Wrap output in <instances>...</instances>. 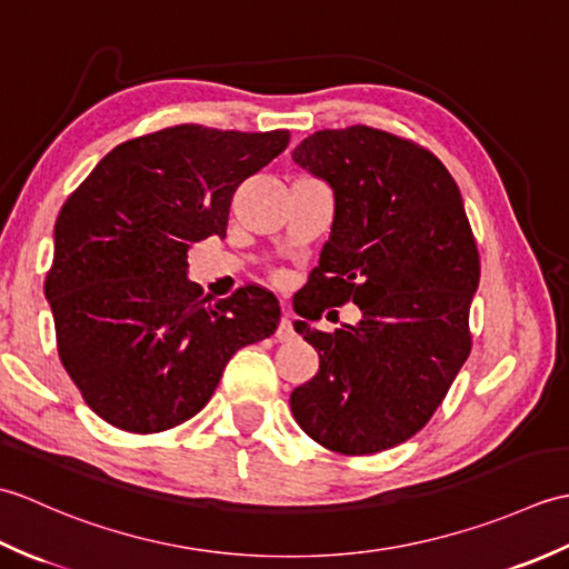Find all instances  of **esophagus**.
<instances>
[{
  "label": "esophagus",
  "instance_id": "34e87169",
  "mask_svg": "<svg viewBox=\"0 0 569 569\" xmlns=\"http://www.w3.org/2000/svg\"><path fill=\"white\" fill-rule=\"evenodd\" d=\"M293 337H296L293 322H291V318H288V312H286V316L281 318V322H278V328H276V340L286 342V340H293Z\"/></svg>",
  "mask_w": 569,
  "mask_h": 569
}]
</instances>
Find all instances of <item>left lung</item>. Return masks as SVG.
<instances>
[{"label": "left lung", "mask_w": 569, "mask_h": 569, "mask_svg": "<svg viewBox=\"0 0 569 569\" xmlns=\"http://www.w3.org/2000/svg\"><path fill=\"white\" fill-rule=\"evenodd\" d=\"M293 161L335 196L296 312L315 319L352 299L362 320L335 333L293 322L320 371L293 389L291 410L328 450H389L426 426L469 357L479 253L465 202L430 151L371 127L316 131Z\"/></svg>", "instance_id": "left-lung-1"}]
</instances>
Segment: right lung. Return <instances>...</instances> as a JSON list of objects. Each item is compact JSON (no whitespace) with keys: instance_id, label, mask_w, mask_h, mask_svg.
<instances>
[{"instance_id":"obj_1","label":"right lung","mask_w":569,"mask_h":569,"mask_svg":"<svg viewBox=\"0 0 569 569\" xmlns=\"http://www.w3.org/2000/svg\"><path fill=\"white\" fill-rule=\"evenodd\" d=\"M286 129L180 124L119 143L66 200L46 278L58 355L110 426L161 432L210 401L237 349L281 320L263 288L208 306L188 249L227 234L237 188L281 153Z\"/></svg>"}]
</instances>
